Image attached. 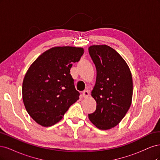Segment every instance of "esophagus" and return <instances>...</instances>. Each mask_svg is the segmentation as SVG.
Returning <instances> with one entry per match:
<instances>
[{"instance_id":"34e87169","label":"esophagus","mask_w":160,"mask_h":160,"mask_svg":"<svg viewBox=\"0 0 160 160\" xmlns=\"http://www.w3.org/2000/svg\"><path fill=\"white\" fill-rule=\"evenodd\" d=\"M89 94H90L88 90H84V91H83V92H82V96L85 98H86L88 97Z\"/></svg>"}]
</instances>
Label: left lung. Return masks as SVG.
I'll use <instances>...</instances> for the list:
<instances>
[{
    "label": "left lung",
    "instance_id": "8db88e82",
    "mask_svg": "<svg viewBox=\"0 0 160 160\" xmlns=\"http://www.w3.org/2000/svg\"><path fill=\"white\" fill-rule=\"evenodd\" d=\"M88 51L96 68V84L91 92L96 110L88 118L96 128L107 130L122 121L131 106L132 76L126 62L110 46L92 45Z\"/></svg>",
    "mask_w": 160,
    "mask_h": 160
}]
</instances>
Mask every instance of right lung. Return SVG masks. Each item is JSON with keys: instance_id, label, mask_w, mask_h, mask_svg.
Here are the masks:
<instances>
[{"instance_id": "right-lung-1", "label": "right lung", "mask_w": 160, "mask_h": 160, "mask_svg": "<svg viewBox=\"0 0 160 160\" xmlns=\"http://www.w3.org/2000/svg\"><path fill=\"white\" fill-rule=\"evenodd\" d=\"M84 48L55 46L41 54L30 65L22 82V100L30 116L44 127L62 119L79 99L70 68L78 62Z\"/></svg>"}]
</instances>
